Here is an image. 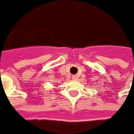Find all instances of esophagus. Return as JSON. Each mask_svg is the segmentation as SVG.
<instances>
[{
  "label": "esophagus",
  "mask_w": 134,
  "mask_h": 134,
  "mask_svg": "<svg viewBox=\"0 0 134 134\" xmlns=\"http://www.w3.org/2000/svg\"><path fill=\"white\" fill-rule=\"evenodd\" d=\"M71 78H72V80H77V79H78V76H77L76 75H75V76H71Z\"/></svg>",
  "instance_id": "1"
}]
</instances>
